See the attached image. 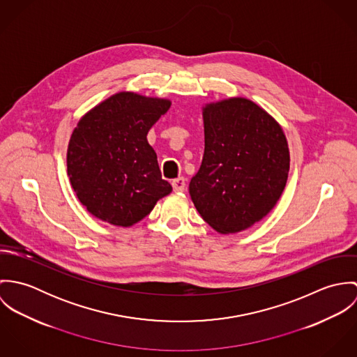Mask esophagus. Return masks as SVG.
I'll use <instances>...</instances> for the list:
<instances>
[{
    "instance_id": "34e87169",
    "label": "esophagus",
    "mask_w": 357,
    "mask_h": 357,
    "mask_svg": "<svg viewBox=\"0 0 357 357\" xmlns=\"http://www.w3.org/2000/svg\"><path fill=\"white\" fill-rule=\"evenodd\" d=\"M172 185H173V190L176 192H183L185 190V178L184 177H178V178L172 181Z\"/></svg>"
}]
</instances>
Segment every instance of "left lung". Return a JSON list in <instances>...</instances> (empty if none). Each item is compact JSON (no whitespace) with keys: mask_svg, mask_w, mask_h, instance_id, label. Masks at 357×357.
Masks as SVG:
<instances>
[{"mask_svg":"<svg viewBox=\"0 0 357 357\" xmlns=\"http://www.w3.org/2000/svg\"><path fill=\"white\" fill-rule=\"evenodd\" d=\"M204 121V159L190 195L215 231L241 232L264 218L286 187V136L271 115L242 98L206 105Z\"/></svg>","mask_w":357,"mask_h":357,"instance_id":"1","label":"left lung"}]
</instances>
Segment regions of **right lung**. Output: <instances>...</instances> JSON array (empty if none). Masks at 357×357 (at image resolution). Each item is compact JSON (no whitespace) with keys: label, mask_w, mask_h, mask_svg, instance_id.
<instances>
[{"label":"right lung","mask_w":357,"mask_h":357,"mask_svg":"<svg viewBox=\"0 0 357 357\" xmlns=\"http://www.w3.org/2000/svg\"><path fill=\"white\" fill-rule=\"evenodd\" d=\"M169 100L122 92L88 112L67 151L71 185L89 213L114 225L130 227L172 192L147 142Z\"/></svg>","instance_id":"obj_1"}]
</instances>
